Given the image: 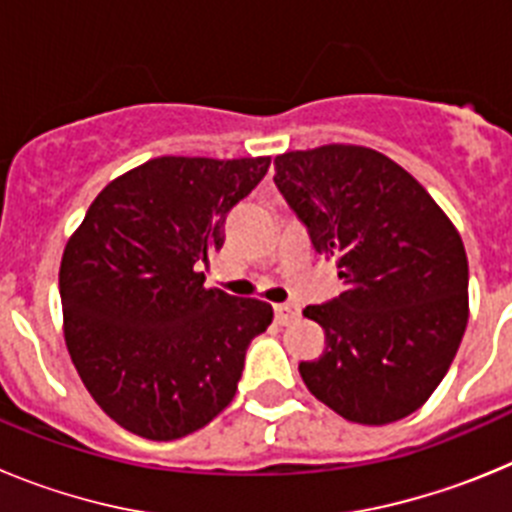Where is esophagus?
Instances as JSON below:
<instances>
[{"mask_svg":"<svg viewBox=\"0 0 512 512\" xmlns=\"http://www.w3.org/2000/svg\"><path fill=\"white\" fill-rule=\"evenodd\" d=\"M297 312H300V307H297L295 302H284V305H274V315H277L279 323H289V320L295 318Z\"/></svg>","mask_w":512,"mask_h":512,"instance_id":"1","label":"esophagus"}]
</instances>
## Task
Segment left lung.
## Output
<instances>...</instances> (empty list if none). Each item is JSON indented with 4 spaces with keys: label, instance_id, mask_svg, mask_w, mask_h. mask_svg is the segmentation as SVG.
Here are the masks:
<instances>
[{
    "label": "left lung",
    "instance_id": "obj_1",
    "mask_svg": "<svg viewBox=\"0 0 512 512\" xmlns=\"http://www.w3.org/2000/svg\"><path fill=\"white\" fill-rule=\"evenodd\" d=\"M274 184L343 292L307 305L325 351L302 361L307 390L346 420L395 423L433 395L467 328L461 235L392 158L323 146L274 158Z\"/></svg>",
    "mask_w": 512,
    "mask_h": 512
}]
</instances>
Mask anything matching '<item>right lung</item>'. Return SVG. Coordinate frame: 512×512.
Masks as SVG:
<instances>
[{"label":"right lung","instance_id":"obj_1","mask_svg":"<svg viewBox=\"0 0 512 512\" xmlns=\"http://www.w3.org/2000/svg\"><path fill=\"white\" fill-rule=\"evenodd\" d=\"M271 158L161 156L110 182L61 259L63 330L81 382L151 441L200 431L235 397L248 343L274 310L205 289L225 220Z\"/></svg>","mask_w":512,"mask_h":512}]
</instances>
